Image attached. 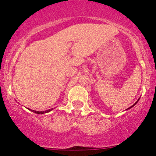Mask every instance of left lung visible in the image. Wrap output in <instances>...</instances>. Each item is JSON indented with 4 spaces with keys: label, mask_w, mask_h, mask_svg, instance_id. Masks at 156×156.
Here are the masks:
<instances>
[{
    "label": "left lung",
    "mask_w": 156,
    "mask_h": 156,
    "mask_svg": "<svg viewBox=\"0 0 156 156\" xmlns=\"http://www.w3.org/2000/svg\"><path fill=\"white\" fill-rule=\"evenodd\" d=\"M139 101V100H138V101H136V103H134V104H133V105H132V106H130V108H132V107H133V106H134V105H136V103H138V101ZM129 108H128V109H129Z\"/></svg>",
    "instance_id": "8db88e82"
}]
</instances>
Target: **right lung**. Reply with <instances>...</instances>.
Wrapping results in <instances>:
<instances>
[{
    "label": "right lung",
    "mask_w": 156,
    "mask_h": 156,
    "mask_svg": "<svg viewBox=\"0 0 156 156\" xmlns=\"http://www.w3.org/2000/svg\"><path fill=\"white\" fill-rule=\"evenodd\" d=\"M29 110H30V109H29ZM51 110H53V108L49 109V110H47V111H44V112H37V111H34V110H33V111H32V112H34V113H36V114H44V113H48V112H51Z\"/></svg>",
    "instance_id": "right-lung-1"
}]
</instances>
